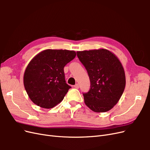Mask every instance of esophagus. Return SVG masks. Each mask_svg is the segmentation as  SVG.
I'll list each match as a JSON object with an SVG mask.
<instances>
[{"mask_svg":"<svg viewBox=\"0 0 150 150\" xmlns=\"http://www.w3.org/2000/svg\"><path fill=\"white\" fill-rule=\"evenodd\" d=\"M74 87L75 88H76V89H79V86L78 84H76L74 86Z\"/></svg>","mask_w":150,"mask_h":150,"instance_id":"esophagus-1","label":"esophagus"}]
</instances>
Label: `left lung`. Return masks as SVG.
Returning a JSON list of instances; mask_svg holds the SVG:
<instances>
[{
  "instance_id": "left-lung-1",
  "label": "left lung",
  "mask_w": 150,
  "mask_h": 150,
  "mask_svg": "<svg viewBox=\"0 0 150 150\" xmlns=\"http://www.w3.org/2000/svg\"><path fill=\"white\" fill-rule=\"evenodd\" d=\"M90 80V89L83 93L84 103L94 112H106L118 102L126 84L124 69L117 57L106 49L78 51Z\"/></svg>"
}]
</instances>
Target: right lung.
<instances>
[{"label": "right lung", "instance_id": "add662e5", "mask_svg": "<svg viewBox=\"0 0 150 150\" xmlns=\"http://www.w3.org/2000/svg\"><path fill=\"white\" fill-rule=\"evenodd\" d=\"M76 56L73 51L47 49L31 60L24 72V84L32 101L49 109L63 100L71 88L66 83L64 67Z\"/></svg>", "mask_w": 150, "mask_h": 150}]
</instances>
